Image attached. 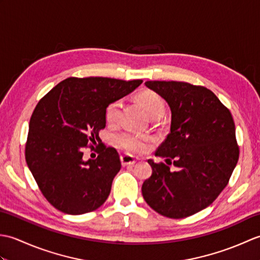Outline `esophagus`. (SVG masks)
<instances>
[{"label": "esophagus", "mask_w": 260, "mask_h": 260, "mask_svg": "<svg viewBox=\"0 0 260 260\" xmlns=\"http://www.w3.org/2000/svg\"><path fill=\"white\" fill-rule=\"evenodd\" d=\"M120 162L123 167H127V165H133L136 163V159L131 156V155H121L120 156Z\"/></svg>", "instance_id": "1"}]
</instances>
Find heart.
Instances as JSON below:
<instances>
[{"label": "heart", "mask_w": 260, "mask_h": 260, "mask_svg": "<svg viewBox=\"0 0 260 260\" xmlns=\"http://www.w3.org/2000/svg\"><path fill=\"white\" fill-rule=\"evenodd\" d=\"M140 104L142 107L144 108L146 114L150 116L152 119H158L161 118L164 110H165V104L162 97L157 95L156 92L152 90H144L142 91L139 97ZM121 108V102L115 101L110 103L106 112H105V118L108 124H115L118 119V116ZM152 139L148 135H142V134H133V133H121L116 137V143L119 147L123 148L126 152L131 154L141 153L146 150L147 143Z\"/></svg>", "instance_id": "heart-1"}]
</instances>
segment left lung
<instances>
[{
	"instance_id": "obj_1",
	"label": "left lung",
	"mask_w": 260,
	"mask_h": 260,
	"mask_svg": "<svg viewBox=\"0 0 260 260\" xmlns=\"http://www.w3.org/2000/svg\"><path fill=\"white\" fill-rule=\"evenodd\" d=\"M145 86L168 103L172 118L170 134L155 152L167 164L148 159L152 175L142 194L164 217L186 218L209 207L228 184L239 158L234 118L206 87L183 81Z\"/></svg>"
}]
</instances>
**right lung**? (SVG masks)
<instances>
[{"instance_id": "right-lung-1", "label": "right lung", "mask_w": 260, "mask_h": 260, "mask_svg": "<svg viewBox=\"0 0 260 260\" xmlns=\"http://www.w3.org/2000/svg\"><path fill=\"white\" fill-rule=\"evenodd\" d=\"M142 82L70 77L38 103L29 123L25 161L54 208L68 214H84L107 200L121 167L118 153L103 145L97 158L84 161V147L101 141L98 134L106 126L108 105Z\"/></svg>"}]
</instances>
